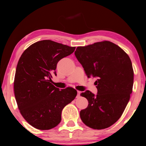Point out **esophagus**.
<instances>
[{
	"instance_id": "obj_1",
	"label": "esophagus",
	"mask_w": 146,
	"mask_h": 146,
	"mask_svg": "<svg viewBox=\"0 0 146 146\" xmlns=\"http://www.w3.org/2000/svg\"><path fill=\"white\" fill-rule=\"evenodd\" d=\"M77 92H78V94H77V98H79L80 97V94H81V92L78 91Z\"/></svg>"
}]
</instances>
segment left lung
Returning <instances> with one entry per match:
<instances>
[{
	"mask_svg": "<svg viewBox=\"0 0 146 146\" xmlns=\"http://www.w3.org/2000/svg\"><path fill=\"white\" fill-rule=\"evenodd\" d=\"M88 78H97V94H81L88 101L80 115L86 125L94 129L109 127L119 119L129 101L134 71L127 54L114 43L105 41L80 46L75 52Z\"/></svg>",
	"mask_w": 146,
	"mask_h": 146,
	"instance_id": "1",
	"label": "left lung"
}]
</instances>
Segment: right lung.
<instances>
[{
	"instance_id": "obj_1",
	"label": "right lung",
	"mask_w": 146,
	"mask_h": 146,
	"mask_svg": "<svg viewBox=\"0 0 146 146\" xmlns=\"http://www.w3.org/2000/svg\"><path fill=\"white\" fill-rule=\"evenodd\" d=\"M75 47L42 40L27 48L18 61L14 90L22 115L40 130L55 127L61 120L63 108L77 95L76 90H60L50 83L58 62L72 54Z\"/></svg>"
}]
</instances>
